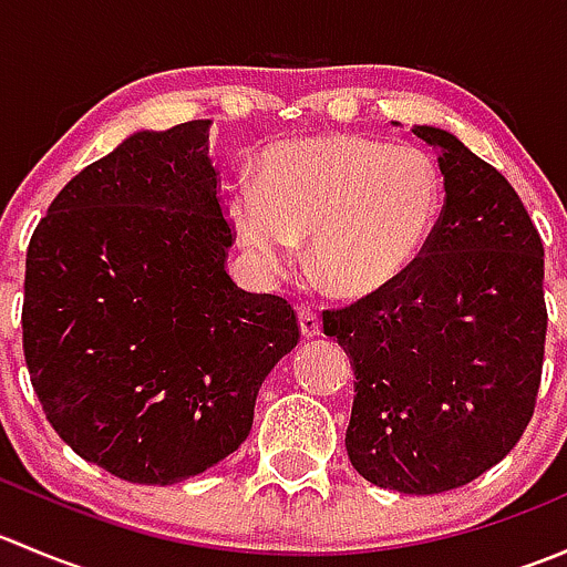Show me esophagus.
Here are the masks:
<instances>
[{"label":"esophagus","instance_id":"34e87169","mask_svg":"<svg viewBox=\"0 0 567 567\" xmlns=\"http://www.w3.org/2000/svg\"><path fill=\"white\" fill-rule=\"evenodd\" d=\"M299 323H301V334L305 337L320 334V318L312 307H299Z\"/></svg>","mask_w":567,"mask_h":567}]
</instances>
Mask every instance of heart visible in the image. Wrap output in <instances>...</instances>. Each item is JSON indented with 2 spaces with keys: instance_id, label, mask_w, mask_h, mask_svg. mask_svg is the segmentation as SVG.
<instances>
[{
  "instance_id": "b5f03b06",
  "label": "heart",
  "mask_w": 567,
  "mask_h": 567,
  "mask_svg": "<svg viewBox=\"0 0 567 567\" xmlns=\"http://www.w3.org/2000/svg\"><path fill=\"white\" fill-rule=\"evenodd\" d=\"M238 244L260 271L288 268L310 238L312 277L340 299L392 288L431 247L444 181L427 153L337 134L285 142L260 158L255 186L227 199Z\"/></svg>"
}]
</instances>
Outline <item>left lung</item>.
Masks as SVG:
<instances>
[{
    "instance_id": "1",
    "label": "left lung",
    "mask_w": 567,
    "mask_h": 567,
    "mask_svg": "<svg viewBox=\"0 0 567 567\" xmlns=\"http://www.w3.org/2000/svg\"><path fill=\"white\" fill-rule=\"evenodd\" d=\"M439 147L444 214L403 279L323 310L357 373L346 431L353 468L379 488L444 494L518 444L546 351L543 241L516 188L453 134Z\"/></svg>"
}]
</instances>
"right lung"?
Listing matches in <instances>:
<instances>
[{"mask_svg": "<svg viewBox=\"0 0 567 567\" xmlns=\"http://www.w3.org/2000/svg\"><path fill=\"white\" fill-rule=\"evenodd\" d=\"M233 241L208 120L128 136L51 199L21 329L45 420L73 453L173 485L241 447L299 320L282 296L233 282Z\"/></svg>", "mask_w": 567, "mask_h": 567, "instance_id": "1", "label": "right lung"}]
</instances>
